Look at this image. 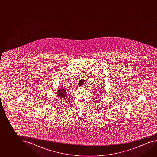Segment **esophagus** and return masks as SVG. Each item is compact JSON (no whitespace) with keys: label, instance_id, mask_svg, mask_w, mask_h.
<instances>
[{"label":"esophagus","instance_id":"34e87169","mask_svg":"<svg viewBox=\"0 0 157 157\" xmlns=\"http://www.w3.org/2000/svg\"><path fill=\"white\" fill-rule=\"evenodd\" d=\"M86 86H85V85H84V86H81V87H82V88H84V89H85V88H86Z\"/></svg>","mask_w":157,"mask_h":157}]
</instances>
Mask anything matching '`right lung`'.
Masks as SVG:
<instances>
[{"instance_id":"right-lung-1","label":"right lung","mask_w":157,"mask_h":157,"mask_svg":"<svg viewBox=\"0 0 157 157\" xmlns=\"http://www.w3.org/2000/svg\"><path fill=\"white\" fill-rule=\"evenodd\" d=\"M67 93L66 88L63 86L59 87V90L57 91V94L59 97L62 98H64L66 97V96L67 95Z\"/></svg>"}]
</instances>
